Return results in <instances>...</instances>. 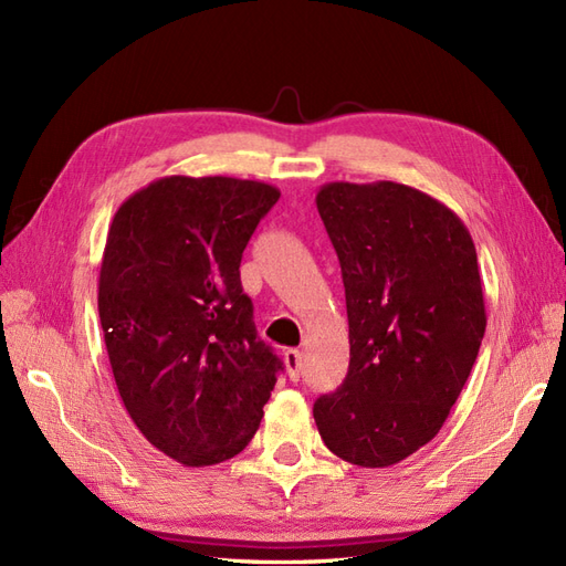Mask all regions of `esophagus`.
I'll return each mask as SVG.
<instances>
[{
	"label": "esophagus",
	"instance_id": "obj_1",
	"mask_svg": "<svg viewBox=\"0 0 566 566\" xmlns=\"http://www.w3.org/2000/svg\"><path fill=\"white\" fill-rule=\"evenodd\" d=\"M283 361H285V366H287L290 380H300V373H302V352H300V349H285V352H283Z\"/></svg>",
	"mask_w": 566,
	"mask_h": 566
}]
</instances>
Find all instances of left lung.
I'll return each instance as SVG.
<instances>
[{
  "instance_id": "obj_1",
  "label": "left lung",
  "mask_w": 566,
  "mask_h": 566,
  "mask_svg": "<svg viewBox=\"0 0 566 566\" xmlns=\"http://www.w3.org/2000/svg\"><path fill=\"white\" fill-rule=\"evenodd\" d=\"M337 252L349 370L314 403L337 458L389 468L432 441L465 387L486 331L476 250L447 205L394 181L321 186Z\"/></svg>"
}]
</instances>
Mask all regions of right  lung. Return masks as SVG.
Listing matches in <instances>:
<instances>
[{
    "label": "right lung",
    "mask_w": 566,
    "mask_h": 566,
    "mask_svg": "<svg viewBox=\"0 0 566 566\" xmlns=\"http://www.w3.org/2000/svg\"><path fill=\"white\" fill-rule=\"evenodd\" d=\"M276 186L163 177L113 217L98 316L129 418L186 468L241 453L283 370L256 337L241 260Z\"/></svg>",
    "instance_id": "right-lung-1"
}]
</instances>
